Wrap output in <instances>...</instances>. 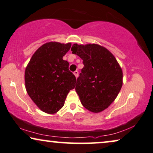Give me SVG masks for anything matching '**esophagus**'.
<instances>
[{"label":"esophagus","instance_id":"34e87169","mask_svg":"<svg viewBox=\"0 0 153 153\" xmlns=\"http://www.w3.org/2000/svg\"><path fill=\"white\" fill-rule=\"evenodd\" d=\"M73 73H74V75H75V78H78V71H75V72Z\"/></svg>","mask_w":153,"mask_h":153}]
</instances>
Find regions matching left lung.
I'll use <instances>...</instances> for the list:
<instances>
[{"mask_svg": "<svg viewBox=\"0 0 153 153\" xmlns=\"http://www.w3.org/2000/svg\"><path fill=\"white\" fill-rule=\"evenodd\" d=\"M73 54L83 60L75 90L85 108L99 113L107 108L123 86V71L113 54L97 44H74Z\"/></svg>", "mask_w": 153, "mask_h": 153, "instance_id": "left-lung-1", "label": "left lung"}]
</instances>
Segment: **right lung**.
Listing matches in <instances>:
<instances>
[{"mask_svg": "<svg viewBox=\"0 0 153 153\" xmlns=\"http://www.w3.org/2000/svg\"><path fill=\"white\" fill-rule=\"evenodd\" d=\"M71 43L50 42L33 54L25 70V86L36 105L46 113L54 114L64 106L67 94L75 88L76 78L63 59Z\"/></svg>", "mask_w": 153, "mask_h": 153, "instance_id": "1", "label": "right lung"}]
</instances>
